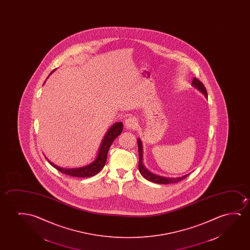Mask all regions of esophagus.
I'll use <instances>...</instances> for the list:
<instances>
[{"label":"esophagus","mask_w":250,"mask_h":250,"mask_svg":"<svg viewBox=\"0 0 250 250\" xmlns=\"http://www.w3.org/2000/svg\"><path fill=\"white\" fill-rule=\"evenodd\" d=\"M125 126H126V128H128V129H135V128L137 126V120H136V119H135L134 117H129V118L125 120Z\"/></svg>","instance_id":"obj_1"}]
</instances>
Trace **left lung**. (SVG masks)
<instances>
[{"instance_id":"8db88e82","label":"left lung","mask_w":250,"mask_h":250,"mask_svg":"<svg viewBox=\"0 0 250 250\" xmlns=\"http://www.w3.org/2000/svg\"><path fill=\"white\" fill-rule=\"evenodd\" d=\"M192 85L195 87L196 89L200 90L202 94L205 95L206 97L208 98V92L206 89L205 86L202 83L200 80L194 78L193 81H192ZM137 146H138V153H139V163H138V169L140 171L141 174L146 178L148 181L153 182V183H156V184H161V185H168V184H174V183H178V182L184 180L185 178H187L188 174L182 176V177H178V178H166V177H162V176H159V175L154 174L153 172L148 171L147 168L144 167V163H143V144L141 142L139 138H137Z\"/></svg>"}]
</instances>
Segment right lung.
<instances>
[{
	"instance_id": "obj_1",
	"label": "right lung",
	"mask_w": 250,
	"mask_h": 250,
	"mask_svg": "<svg viewBox=\"0 0 250 250\" xmlns=\"http://www.w3.org/2000/svg\"><path fill=\"white\" fill-rule=\"evenodd\" d=\"M55 70H53V72H55ZM53 72H51V73ZM122 130H123V124L121 122L113 124L103 138L96 160L93 161L92 163L87 165L85 167L79 168H62L52 163L51 161H48L47 158L46 159L52 167H54L55 169H57L59 171H61L64 174L69 175L72 177H77V178L92 177L97 174L104 167V166L106 164V156H107V152L109 150V147H111L114 139L121 134Z\"/></svg>"
}]
</instances>
